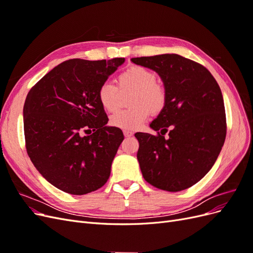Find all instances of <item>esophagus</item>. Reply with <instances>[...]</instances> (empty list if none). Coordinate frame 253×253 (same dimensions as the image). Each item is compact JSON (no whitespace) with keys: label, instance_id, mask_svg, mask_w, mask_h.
Wrapping results in <instances>:
<instances>
[{"label":"esophagus","instance_id":"obj_1","mask_svg":"<svg viewBox=\"0 0 253 253\" xmlns=\"http://www.w3.org/2000/svg\"><path fill=\"white\" fill-rule=\"evenodd\" d=\"M124 135L126 137H132L133 136V133L129 132V131H124Z\"/></svg>","mask_w":253,"mask_h":253}]
</instances>
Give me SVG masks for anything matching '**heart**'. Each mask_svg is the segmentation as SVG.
Returning a JSON list of instances; mask_svg holds the SVG:
<instances>
[{"label":"heart","instance_id":"heart-1","mask_svg":"<svg viewBox=\"0 0 253 253\" xmlns=\"http://www.w3.org/2000/svg\"><path fill=\"white\" fill-rule=\"evenodd\" d=\"M121 91L133 90L129 97L131 109L118 111L110 118V125L124 131H136L153 115L162 113L168 101L167 89L156 81V75L140 65H133L122 71L117 77ZM119 90L113 83L105 81L100 84L97 98L106 112L116 111L119 104Z\"/></svg>","mask_w":253,"mask_h":253}]
</instances>
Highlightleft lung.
I'll use <instances>...</instances> for the list:
<instances>
[{
	"label": "left lung",
	"instance_id": "8db88e82",
	"mask_svg": "<svg viewBox=\"0 0 253 253\" xmlns=\"http://www.w3.org/2000/svg\"><path fill=\"white\" fill-rule=\"evenodd\" d=\"M131 60L155 71L168 94L165 110L150 125L157 135L135 134L143 178L169 192L192 187L210 171L225 142L226 113L218 84L205 66L176 53Z\"/></svg>",
	"mask_w": 253,
	"mask_h": 253
}]
</instances>
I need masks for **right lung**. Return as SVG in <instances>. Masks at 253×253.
Segmentation results:
<instances>
[{
	"label": "right lung",
	"instance_id": "1",
	"mask_svg": "<svg viewBox=\"0 0 253 253\" xmlns=\"http://www.w3.org/2000/svg\"><path fill=\"white\" fill-rule=\"evenodd\" d=\"M124 62L125 58L67 60L27 94L23 109L27 154L43 177L63 192L87 194L110 177L125 137L121 129L105 126L109 118L97 91Z\"/></svg>",
	"mask_w": 253,
	"mask_h": 253
}]
</instances>
